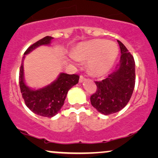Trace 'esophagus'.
Instances as JSON below:
<instances>
[{
  "label": "esophagus",
  "mask_w": 158,
  "mask_h": 158,
  "mask_svg": "<svg viewBox=\"0 0 158 158\" xmlns=\"http://www.w3.org/2000/svg\"><path fill=\"white\" fill-rule=\"evenodd\" d=\"M85 81V78L84 77V76H83V75H81V76H80V79H79L80 83H83V82H84Z\"/></svg>",
  "instance_id": "1"
}]
</instances>
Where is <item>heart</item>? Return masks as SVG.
Segmentation results:
<instances>
[{
    "instance_id": "obj_1",
    "label": "heart",
    "mask_w": 158,
    "mask_h": 158,
    "mask_svg": "<svg viewBox=\"0 0 158 158\" xmlns=\"http://www.w3.org/2000/svg\"><path fill=\"white\" fill-rule=\"evenodd\" d=\"M118 53L117 45L104 40H94L81 43L73 52L77 60H88L90 71L96 75L106 73L113 65Z\"/></svg>"
}]
</instances>
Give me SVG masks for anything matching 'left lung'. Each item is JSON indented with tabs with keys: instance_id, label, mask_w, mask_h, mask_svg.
<instances>
[{
	"instance_id": "1",
	"label": "left lung",
	"mask_w": 158,
	"mask_h": 158,
	"mask_svg": "<svg viewBox=\"0 0 158 158\" xmlns=\"http://www.w3.org/2000/svg\"><path fill=\"white\" fill-rule=\"evenodd\" d=\"M119 64L106 78L95 81L96 91L90 96L95 109L104 115L119 111L126 106L133 94L135 85V62L133 56L120 41Z\"/></svg>"
}]
</instances>
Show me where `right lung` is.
I'll return each instance as SVG.
<instances>
[{
    "mask_svg": "<svg viewBox=\"0 0 158 158\" xmlns=\"http://www.w3.org/2000/svg\"><path fill=\"white\" fill-rule=\"evenodd\" d=\"M53 37L47 36L31 45L23 55L19 70V86L26 105L33 113L51 118L57 114L64 104L68 90L78 83L79 75L60 73L55 81L46 87L32 90L23 80V60L25 55L39 46L49 44Z\"/></svg>",
    "mask_w": 158,
    "mask_h": 158,
    "instance_id": "obj_1",
    "label": "right lung"
}]
</instances>
